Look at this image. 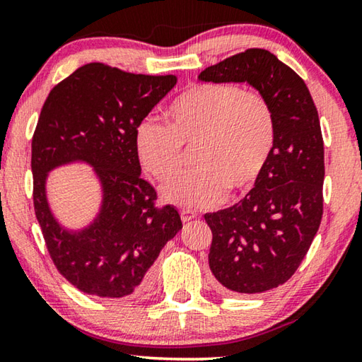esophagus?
Here are the masks:
<instances>
[{
	"mask_svg": "<svg viewBox=\"0 0 362 362\" xmlns=\"http://www.w3.org/2000/svg\"><path fill=\"white\" fill-rule=\"evenodd\" d=\"M180 217H182V222H189V220L196 218V212L189 209H183L180 211Z\"/></svg>",
	"mask_w": 362,
	"mask_h": 362,
	"instance_id": "34e87169",
	"label": "esophagus"
}]
</instances>
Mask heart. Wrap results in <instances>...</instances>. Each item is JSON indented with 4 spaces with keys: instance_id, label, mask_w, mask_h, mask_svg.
Listing matches in <instances>:
<instances>
[{
    "instance_id": "heart-1",
    "label": "heart",
    "mask_w": 362,
    "mask_h": 362,
    "mask_svg": "<svg viewBox=\"0 0 362 362\" xmlns=\"http://www.w3.org/2000/svg\"><path fill=\"white\" fill-rule=\"evenodd\" d=\"M276 142V116L268 99L228 83H198L168 108V126L142 121L136 150L146 173L169 180L183 163V146H194V169L161 188L169 203L199 209L252 188Z\"/></svg>"
}]
</instances>
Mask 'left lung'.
Listing matches in <instances>:
<instances>
[{"label":"left lung","instance_id":"obj_1","mask_svg":"<svg viewBox=\"0 0 362 362\" xmlns=\"http://www.w3.org/2000/svg\"><path fill=\"white\" fill-rule=\"evenodd\" d=\"M207 83H249L272 103L276 142L255 187L228 209L206 214L209 267L228 293H259L297 272L322 218L324 142L302 78L267 49L207 66Z\"/></svg>","mask_w":362,"mask_h":362}]
</instances>
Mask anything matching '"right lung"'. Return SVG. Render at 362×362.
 Here are the masks:
<instances>
[{
	"instance_id": "obj_1",
	"label": "right lung",
	"mask_w": 362,
	"mask_h": 362,
	"mask_svg": "<svg viewBox=\"0 0 362 362\" xmlns=\"http://www.w3.org/2000/svg\"><path fill=\"white\" fill-rule=\"evenodd\" d=\"M177 83L174 75L127 73L99 62L79 66L49 93L32 140L33 206L59 273L84 293L134 297L151 284L150 267L182 230L173 206L140 177L136 129ZM89 163L103 185L93 223L71 232L48 207L45 179L69 162Z\"/></svg>"
}]
</instances>
